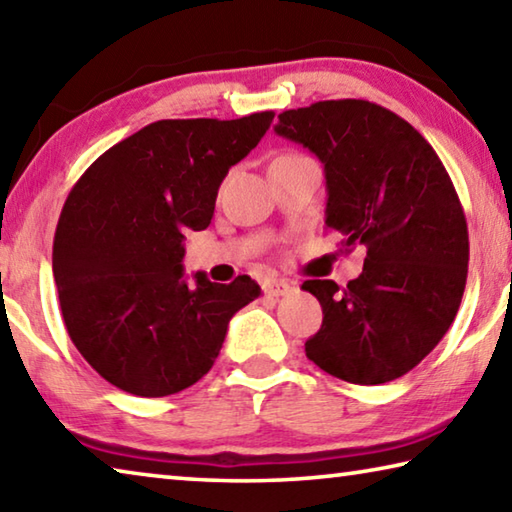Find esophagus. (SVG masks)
<instances>
[{"label": "esophagus", "instance_id": "obj_1", "mask_svg": "<svg viewBox=\"0 0 512 512\" xmlns=\"http://www.w3.org/2000/svg\"><path fill=\"white\" fill-rule=\"evenodd\" d=\"M291 291H293V287H291L289 282H284V280H273V282H266L264 284V293H266V296H271V298L289 296Z\"/></svg>", "mask_w": 512, "mask_h": 512}]
</instances>
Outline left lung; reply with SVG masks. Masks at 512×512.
I'll return each instance as SVG.
<instances>
[{"mask_svg": "<svg viewBox=\"0 0 512 512\" xmlns=\"http://www.w3.org/2000/svg\"><path fill=\"white\" fill-rule=\"evenodd\" d=\"M277 119V135L323 162L327 228L366 250L345 289L302 284L323 307L307 357L350 384L402 377L443 339L465 291L470 239L452 178L409 121L372 101H318Z\"/></svg>", "mask_w": 512, "mask_h": 512, "instance_id": "8db88e82", "label": "left lung"}]
</instances>
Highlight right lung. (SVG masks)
Wrapping results in <instances>:
<instances>
[{
    "label": "right lung",
    "mask_w": 512,
    "mask_h": 512,
    "mask_svg": "<svg viewBox=\"0 0 512 512\" xmlns=\"http://www.w3.org/2000/svg\"><path fill=\"white\" fill-rule=\"evenodd\" d=\"M273 110L241 119H162L94 160L54 237L67 334L121 391L164 397L214 366L230 318L262 289L183 273L185 232L205 230L225 173L255 149Z\"/></svg>",
    "instance_id": "right-lung-1"
}]
</instances>
